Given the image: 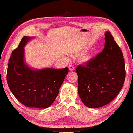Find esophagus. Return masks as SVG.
<instances>
[{
  "instance_id": "obj_1",
  "label": "esophagus",
  "mask_w": 133,
  "mask_h": 133,
  "mask_svg": "<svg viewBox=\"0 0 133 133\" xmlns=\"http://www.w3.org/2000/svg\"><path fill=\"white\" fill-rule=\"evenodd\" d=\"M69 69L70 71H74L75 70V68L74 66H73V65H70V66H69Z\"/></svg>"
}]
</instances>
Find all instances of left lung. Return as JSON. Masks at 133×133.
Instances as JSON below:
<instances>
[{"label": "left lung", "mask_w": 133, "mask_h": 133, "mask_svg": "<svg viewBox=\"0 0 133 133\" xmlns=\"http://www.w3.org/2000/svg\"><path fill=\"white\" fill-rule=\"evenodd\" d=\"M105 36L102 52L76 69L79 98L91 108L110 103L119 93L125 80L123 55L109 31Z\"/></svg>", "instance_id": "1"}]
</instances>
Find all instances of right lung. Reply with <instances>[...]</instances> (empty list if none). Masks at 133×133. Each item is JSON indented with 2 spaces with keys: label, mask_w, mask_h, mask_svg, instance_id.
Segmentation results:
<instances>
[{
  "label": "right lung",
  "mask_w": 133,
  "mask_h": 133,
  "mask_svg": "<svg viewBox=\"0 0 133 133\" xmlns=\"http://www.w3.org/2000/svg\"><path fill=\"white\" fill-rule=\"evenodd\" d=\"M34 37L24 36L10 58L7 81L17 99L29 108L49 107L58 95L68 67L34 69L26 64L24 47Z\"/></svg>",
  "instance_id": "obj_1"
}]
</instances>
